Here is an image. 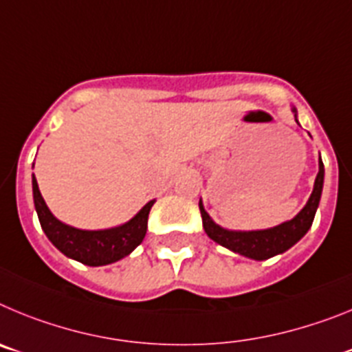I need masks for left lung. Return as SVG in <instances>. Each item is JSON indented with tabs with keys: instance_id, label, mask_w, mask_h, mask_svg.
<instances>
[{
	"instance_id": "obj_1",
	"label": "left lung",
	"mask_w": 352,
	"mask_h": 352,
	"mask_svg": "<svg viewBox=\"0 0 352 352\" xmlns=\"http://www.w3.org/2000/svg\"><path fill=\"white\" fill-rule=\"evenodd\" d=\"M322 182H324V166H322V160L319 157V173H317L316 183H314V192L310 195L309 203L305 204L303 210L292 220L273 227V229H266V231H227L223 227L217 226L210 219V214L206 213L203 203H199L204 231H206V234L213 241L229 248V250L236 252V254H241V256L256 261L270 259V257L282 254L287 248H291L292 245L300 241L307 234V231H309L314 222V217H316L319 201H321Z\"/></svg>"
}]
</instances>
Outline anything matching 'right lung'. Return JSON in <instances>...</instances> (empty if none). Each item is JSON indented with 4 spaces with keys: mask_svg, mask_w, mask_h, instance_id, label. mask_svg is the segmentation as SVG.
Segmentation results:
<instances>
[{
    "mask_svg": "<svg viewBox=\"0 0 352 352\" xmlns=\"http://www.w3.org/2000/svg\"><path fill=\"white\" fill-rule=\"evenodd\" d=\"M33 199L38 213L40 226L60 252L70 259H76L88 266H104L116 263L129 256L130 252L141 245L148 229V214L155 201H149L130 222L105 231H80L76 227L60 222L49 211L38 190V183L33 176Z\"/></svg>",
    "mask_w": 352,
    "mask_h": 352,
    "instance_id": "1",
    "label": "right lung"
}]
</instances>
